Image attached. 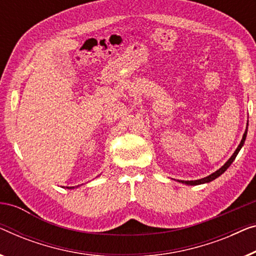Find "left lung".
<instances>
[{"label":"left lung","instance_id":"8db88e82","mask_svg":"<svg viewBox=\"0 0 256 256\" xmlns=\"http://www.w3.org/2000/svg\"><path fill=\"white\" fill-rule=\"evenodd\" d=\"M247 130H248V121H247V127H246V130H245V132H244L242 138V140H240V144L238 146V148H236V151H234V152H233V154L231 156V157H230L228 160L226 162H225V164H224L223 166H222V168H220V170H217L216 172L211 173L210 176H206V178H202V179H198V180H190V181L176 180V181H179V182H181V184H188V186H198V184H208V182H211V181H214V179H217L218 176H220L222 174H223V173H224L225 171H226V170L230 168V165H231L232 162H233V160H234V159H236V154H239L240 149H242V148L244 146V144H245L246 136H247Z\"/></svg>","mask_w":256,"mask_h":256}]
</instances>
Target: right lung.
I'll use <instances>...</instances> for the list:
<instances>
[{
    "instance_id": "1",
    "label": "right lung",
    "mask_w": 256,
    "mask_h": 256,
    "mask_svg": "<svg viewBox=\"0 0 256 256\" xmlns=\"http://www.w3.org/2000/svg\"><path fill=\"white\" fill-rule=\"evenodd\" d=\"M77 187H78V186H77ZM66 188H68V190H74L75 187H66Z\"/></svg>"
}]
</instances>
